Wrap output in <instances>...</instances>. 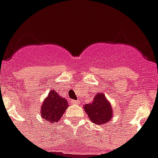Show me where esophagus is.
I'll return each instance as SVG.
<instances>
[{"mask_svg":"<svg viewBox=\"0 0 158 158\" xmlns=\"http://www.w3.org/2000/svg\"><path fill=\"white\" fill-rule=\"evenodd\" d=\"M71 102H72V104H74V105H78V104L80 103V102L78 101V100H77V101H75V100H72V101H71Z\"/></svg>","mask_w":158,"mask_h":158,"instance_id":"1","label":"esophagus"}]
</instances>
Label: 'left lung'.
Segmentation results:
<instances>
[{
	"mask_svg": "<svg viewBox=\"0 0 158 158\" xmlns=\"http://www.w3.org/2000/svg\"><path fill=\"white\" fill-rule=\"evenodd\" d=\"M84 107L89 118L97 124L108 123L113 116L112 106L103 94H97L93 102L86 104Z\"/></svg>",
	"mask_w": 158,
	"mask_h": 158,
	"instance_id": "1",
	"label": "left lung"
}]
</instances>
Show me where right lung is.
<instances>
[{"mask_svg":"<svg viewBox=\"0 0 158 158\" xmlns=\"http://www.w3.org/2000/svg\"><path fill=\"white\" fill-rule=\"evenodd\" d=\"M69 106L68 101L59 96L56 91L52 90L41 106V116L48 122H57Z\"/></svg>","mask_w":158,"mask_h":158,"instance_id":"1","label":"right lung"}]
</instances>
